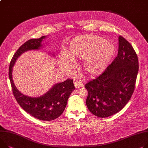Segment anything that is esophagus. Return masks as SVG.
Here are the masks:
<instances>
[{
  "instance_id": "34e87169",
  "label": "esophagus",
  "mask_w": 148,
  "mask_h": 148,
  "mask_svg": "<svg viewBox=\"0 0 148 148\" xmlns=\"http://www.w3.org/2000/svg\"><path fill=\"white\" fill-rule=\"evenodd\" d=\"M74 85H75V86L76 89H78L79 88H81L83 86V84L80 82L79 81H76L74 82Z\"/></svg>"
}]
</instances>
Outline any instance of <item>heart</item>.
I'll use <instances>...</instances> for the list:
<instances>
[{
    "instance_id": "obj_1",
    "label": "heart",
    "mask_w": 148,
    "mask_h": 148,
    "mask_svg": "<svg viewBox=\"0 0 148 148\" xmlns=\"http://www.w3.org/2000/svg\"><path fill=\"white\" fill-rule=\"evenodd\" d=\"M114 45L101 37L87 34L74 38L64 53L60 55L61 67L67 71L73 69V60L83 59L82 70L87 76L94 77L103 73L115 56Z\"/></svg>"
}]
</instances>
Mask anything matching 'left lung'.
Returning a JSON list of instances; mask_svg holds the SVG:
<instances>
[{
	"instance_id": "obj_1",
	"label": "left lung",
	"mask_w": 148,
	"mask_h": 148,
	"mask_svg": "<svg viewBox=\"0 0 148 148\" xmlns=\"http://www.w3.org/2000/svg\"><path fill=\"white\" fill-rule=\"evenodd\" d=\"M138 71L137 54L132 45L120 36L116 59L104 72L85 85L88 110L101 118L120 111L133 93Z\"/></svg>"
}]
</instances>
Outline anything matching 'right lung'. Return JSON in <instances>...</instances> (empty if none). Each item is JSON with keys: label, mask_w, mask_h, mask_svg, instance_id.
Returning a JSON list of instances; mask_svg holds the SVG:
<instances>
[{"label": "right lung", "mask_w": 148, "mask_h": 148, "mask_svg": "<svg viewBox=\"0 0 148 148\" xmlns=\"http://www.w3.org/2000/svg\"><path fill=\"white\" fill-rule=\"evenodd\" d=\"M47 36L31 39L25 42L14 54L10 63L9 76L14 95L19 105L32 117L43 121H51L61 116L67 103V100L75 86L72 79L57 83L45 94L38 97H31L21 93L16 88L12 79L13 67L19 57L29 50H38L42 46V41ZM55 57L54 53L51 54Z\"/></svg>", "instance_id": "right-lung-1"}]
</instances>
